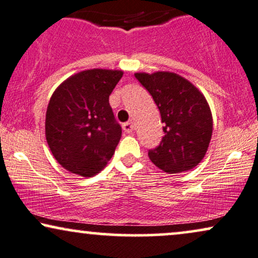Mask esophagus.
<instances>
[{"instance_id": "obj_1", "label": "esophagus", "mask_w": 258, "mask_h": 258, "mask_svg": "<svg viewBox=\"0 0 258 258\" xmlns=\"http://www.w3.org/2000/svg\"><path fill=\"white\" fill-rule=\"evenodd\" d=\"M122 128L126 133H132L133 130H135V125H133L132 121H127L122 125Z\"/></svg>"}]
</instances>
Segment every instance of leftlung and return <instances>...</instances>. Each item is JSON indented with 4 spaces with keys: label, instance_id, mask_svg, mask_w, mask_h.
I'll list each match as a JSON object with an SVG mask.
<instances>
[{
    "label": "left lung",
    "instance_id": "8db88e82",
    "mask_svg": "<svg viewBox=\"0 0 258 258\" xmlns=\"http://www.w3.org/2000/svg\"><path fill=\"white\" fill-rule=\"evenodd\" d=\"M161 113L164 137L149 158L168 174L197 167L206 155L213 131L211 108L204 94L180 75L169 71L137 73Z\"/></svg>",
    "mask_w": 258,
    "mask_h": 258
}]
</instances>
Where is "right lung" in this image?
Segmentation results:
<instances>
[{
    "instance_id": "right-lung-1",
    "label": "right lung",
    "mask_w": 258,
    "mask_h": 258,
    "mask_svg": "<svg viewBox=\"0 0 258 258\" xmlns=\"http://www.w3.org/2000/svg\"><path fill=\"white\" fill-rule=\"evenodd\" d=\"M122 71L91 69L65 80L52 94L45 135L57 162L83 177L96 175L112 158L121 138L109 95Z\"/></svg>"
}]
</instances>
